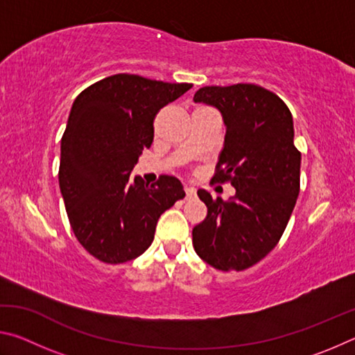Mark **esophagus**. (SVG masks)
I'll return each instance as SVG.
<instances>
[{
	"label": "esophagus",
	"instance_id": "1",
	"mask_svg": "<svg viewBox=\"0 0 355 355\" xmlns=\"http://www.w3.org/2000/svg\"><path fill=\"white\" fill-rule=\"evenodd\" d=\"M184 194H186V200L194 199V197H196V189H194V188H188V186H186V188H184Z\"/></svg>",
	"mask_w": 355,
	"mask_h": 355
}]
</instances>
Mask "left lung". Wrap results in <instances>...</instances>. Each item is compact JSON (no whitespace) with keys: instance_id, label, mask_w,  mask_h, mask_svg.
<instances>
[{"instance_id":"1","label":"left lung","mask_w":355,"mask_h":355,"mask_svg":"<svg viewBox=\"0 0 355 355\" xmlns=\"http://www.w3.org/2000/svg\"><path fill=\"white\" fill-rule=\"evenodd\" d=\"M194 101L218 107L225 141L214 183H230L233 199L199 189L207 218L192 228V245L219 271H244L263 260L284 235L300 189V152L293 116L279 95L258 84L205 86Z\"/></svg>"}]
</instances>
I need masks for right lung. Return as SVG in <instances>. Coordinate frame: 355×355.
<instances>
[{
	"label": "right lung",
	"instance_id": "add662e5",
	"mask_svg": "<svg viewBox=\"0 0 355 355\" xmlns=\"http://www.w3.org/2000/svg\"><path fill=\"white\" fill-rule=\"evenodd\" d=\"M191 87L117 73L73 101L61 139L59 188L71 230L97 260L119 264L144 254L159 216L184 197L175 177L148 186L130 173L152 146L156 114Z\"/></svg>",
	"mask_w": 355,
	"mask_h": 355
}]
</instances>
